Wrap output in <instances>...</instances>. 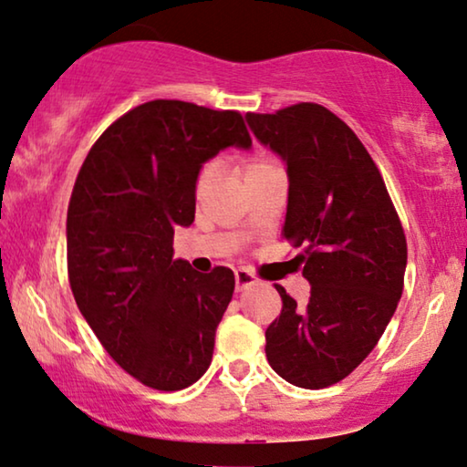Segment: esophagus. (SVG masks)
<instances>
[{"instance_id": "obj_1", "label": "esophagus", "mask_w": 467, "mask_h": 467, "mask_svg": "<svg viewBox=\"0 0 467 467\" xmlns=\"http://www.w3.org/2000/svg\"><path fill=\"white\" fill-rule=\"evenodd\" d=\"M256 284V275L250 269H235V290H246Z\"/></svg>"}]
</instances>
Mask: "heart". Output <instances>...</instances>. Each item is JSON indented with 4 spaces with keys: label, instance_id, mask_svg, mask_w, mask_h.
<instances>
[{
    "label": "heart",
    "instance_id": "obj_1",
    "mask_svg": "<svg viewBox=\"0 0 467 467\" xmlns=\"http://www.w3.org/2000/svg\"><path fill=\"white\" fill-rule=\"evenodd\" d=\"M275 168H280V164L275 160L269 158V155L254 153L242 161L240 172H242V179H244V183L248 185L250 181L259 179L261 174L275 171ZM214 177H217V161H206V164L200 166L198 174H195V183H193V192L198 198H202V195H206L208 192H211Z\"/></svg>",
    "mask_w": 467,
    "mask_h": 467
}]
</instances>
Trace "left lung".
Returning <instances> with one entry per match:
<instances>
[{
	"label": "left lung",
	"mask_w": 467,
	"mask_h": 467,
	"mask_svg": "<svg viewBox=\"0 0 467 467\" xmlns=\"http://www.w3.org/2000/svg\"><path fill=\"white\" fill-rule=\"evenodd\" d=\"M254 137L288 168L282 235L312 284L306 307L275 284L282 312L265 330L267 362L306 389L339 383L367 358L396 312L407 235L379 168L356 132L317 103L246 113Z\"/></svg>",
	"instance_id": "1"
}]
</instances>
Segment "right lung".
<instances>
[{
	"label": "right lung",
	"mask_w": 467,
	"mask_h": 467,
	"mask_svg": "<svg viewBox=\"0 0 467 467\" xmlns=\"http://www.w3.org/2000/svg\"><path fill=\"white\" fill-rule=\"evenodd\" d=\"M250 143L240 111L158 99L113 121L79 168L67 208L73 296L107 354L147 388L183 389L211 367L235 278L174 261V227L193 223L200 166Z\"/></svg>",
	"instance_id": "right-lung-1"
}]
</instances>
